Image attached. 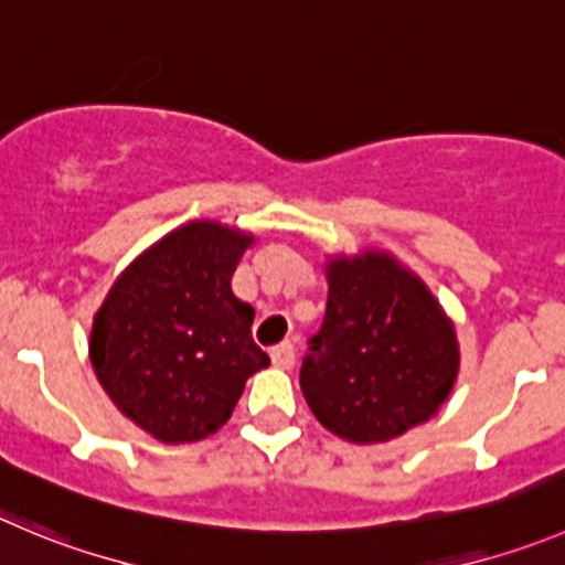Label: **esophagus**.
Here are the masks:
<instances>
[{
  "label": "esophagus",
  "mask_w": 565,
  "mask_h": 565,
  "mask_svg": "<svg viewBox=\"0 0 565 565\" xmlns=\"http://www.w3.org/2000/svg\"><path fill=\"white\" fill-rule=\"evenodd\" d=\"M294 343L286 341V343H279V347L271 349V363L277 369H291L294 366Z\"/></svg>",
  "instance_id": "34e87169"
}]
</instances>
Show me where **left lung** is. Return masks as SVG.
<instances>
[{
	"label": "left lung",
	"mask_w": 565,
	"mask_h": 565,
	"mask_svg": "<svg viewBox=\"0 0 565 565\" xmlns=\"http://www.w3.org/2000/svg\"><path fill=\"white\" fill-rule=\"evenodd\" d=\"M327 313L299 385L321 427L385 444L429 422L460 372L455 321L413 268L383 249L327 255Z\"/></svg>",
	"instance_id": "8db88e82"
}]
</instances>
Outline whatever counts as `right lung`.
I'll use <instances>...</instances> for the list:
<instances>
[{
	"mask_svg": "<svg viewBox=\"0 0 565 565\" xmlns=\"http://www.w3.org/2000/svg\"><path fill=\"white\" fill-rule=\"evenodd\" d=\"M246 230L193 218L141 252L94 313L88 358L113 405L163 444H193L233 416L246 380L268 366L252 341L255 308L233 274Z\"/></svg>",
	"mask_w": 565,
	"mask_h": 565,
	"instance_id": "add662e5",
	"label": "right lung"
}]
</instances>
